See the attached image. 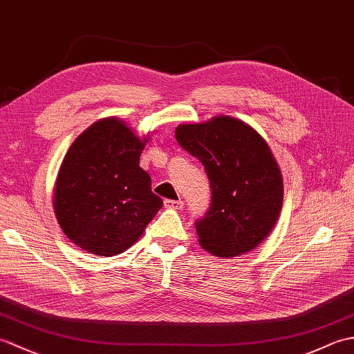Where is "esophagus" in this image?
Instances as JSON below:
<instances>
[{
  "label": "esophagus",
  "instance_id": "1",
  "mask_svg": "<svg viewBox=\"0 0 354 354\" xmlns=\"http://www.w3.org/2000/svg\"><path fill=\"white\" fill-rule=\"evenodd\" d=\"M184 205L183 201H171V199H165L164 201V207L170 208V209H181Z\"/></svg>",
  "mask_w": 354,
  "mask_h": 354
}]
</instances>
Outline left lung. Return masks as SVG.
Returning a JSON list of instances; mask_svg holds the SVG:
<instances>
[{"mask_svg":"<svg viewBox=\"0 0 354 354\" xmlns=\"http://www.w3.org/2000/svg\"><path fill=\"white\" fill-rule=\"evenodd\" d=\"M179 146L204 165L212 204L196 232L202 248L230 259L252 251L277 223L283 179L266 141L228 115L176 127Z\"/></svg>","mask_w":354,"mask_h":354,"instance_id":"left-lung-1","label":"left lung"}]
</instances>
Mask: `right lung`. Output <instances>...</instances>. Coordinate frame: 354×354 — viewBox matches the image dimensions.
Listing matches in <instances>:
<instances>
[{
    "instance_id": "add662e5",
    "label": "right lung",
    "mask_w": 354,
    "mask_h": 354,
    "mask_svg": "<svg viewBox=\"0 0 354 354\" xmlns=\"http://www.w3.org/2000/svg\"><path fill=\"white\" fill-rule=\"evenodd\" d=\"M146 142L108 117L82 132L66 152L53 205L65 236L84 251L103 257L124 252L162 207L140 167Z\"/></svg>"
}]
</instances>
